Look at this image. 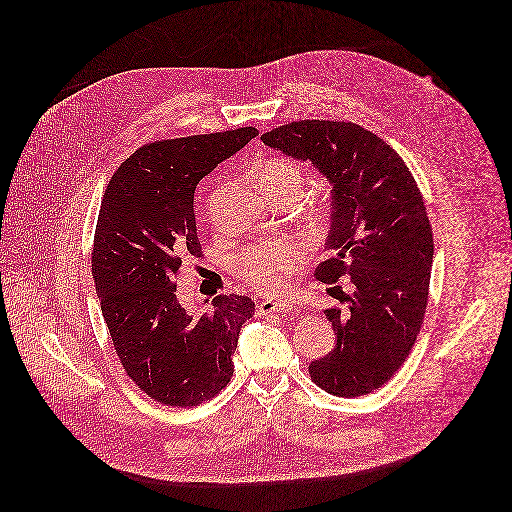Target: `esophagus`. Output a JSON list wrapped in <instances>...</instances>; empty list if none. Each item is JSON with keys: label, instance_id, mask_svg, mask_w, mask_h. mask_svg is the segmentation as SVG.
Here are the masks:
<instances>
[{"label": "esophagus", "instance_id": "34e87169", "mask_svg": "<svg viewBox=\"0 0 512 512\" xmlns=\"http://www.w3.org/2000/svg\"><path fill=\"white\" fill-rule=\"evenodd\" d=\"M292 311V305L284 299H266L258 305V315H268V313H288Z\"/></svg>", "mask_w": 512, "mask_h": 512}]
</instances>
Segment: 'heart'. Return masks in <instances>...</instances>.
<instances>
[{"label": "heart", "instance_id": "b5f03b06", "mask_svg": "<svg viewBox=\"0 0 512 512\" xmlns=\"http://www.w3.org/2000/svg\"><path fill=\"white\" fill-rule=\"evenodd\" d=\"M262 185L276 189L299 191L303 173L301 169L286 159L270 161L262 175ZM305 260V246L299 240L282 238L256 248H250L242 258L244 278L260 292H276L286 286Z\"/></svg>", "mask_w": 512, "mask_h": 512}]
</instances>
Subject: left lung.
I'll return each instance as SVG.
<instances>
[{
    "mask_svg": "<svg viewBox=\"0 0 512 512\" xmlns=\"http://www.w3.org/2000/svg\"><path fill=\"white\" fill-rule=\"evenodd\" d=\"M262 142L311 161L331 185V258L315 276L323 284L349 276L355 292L333 295L347 309L323 311L337 343L309 374L333 396L368 394L406 361L424 321L434 236L420 189L402 157L353 122L301 120Z\"/></svg>",
    "mask_w": 512,
    "mask_h": 512,
    "instance_id": "left-lung-1",
    "label": "left lung"
}]
</instances>
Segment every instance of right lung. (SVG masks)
Returning <instances> with one entry per match:
<instances>
[{"instance_id":"right-lung-1","label":"right lung","mask_w":512,"mask_h":512,"mask_svg":"<svg viewBox=\"0 0 512 512\" xmlns=\"http://www.w3.org/2000/svg\"><path fill=\"white\" fill-rule=\"evenodd\" d=\"M258 136L256 128L163 140L140 147L112 175L96 222L92 276L116 355L128 376L165 406H197L234 372L246 295H217L213 311L181 305L175 278L199 256L195 189L220 161Z\"/></svg>"}]
</instances>
